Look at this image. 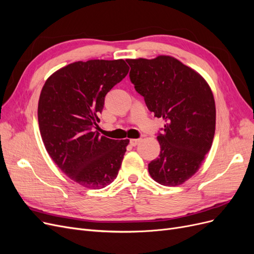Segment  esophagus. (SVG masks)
Here are the masks:
<instances>
[{"label":"esophagus","instance_id":"obj_1","mask_svg":"<svg viewBox=\"0 0 254 254\" xmlns=\"http://www.w3.org/2000/svg\"><path fill=\"white\" fill-rule=\"evenodd\" d=\"M140 142H141V139H131V140H130V144H131L132 146L137 145Z\"/></svg>","mask_w":254,"mask_h":254}]
</instances>
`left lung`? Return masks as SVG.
Masks as SVG:
<instances>
[{
	"label": "left lung",
	"mask_w": 254,
	"mask_h": 254,
	"mask_svg": "<svg viewBox=\"0 0 254 254\" xmlns=\"http://www.w3.org/2000/svg\"><path fill=\"white\" fill-rule=\"evenodd\" d=\"M134 89L155 117L165 121L159 158L148 164L156 182L180 186L201 166L215 133L212 90L200 74L171 56L127 59Z\"/></svg>",
	"instance_id": "8db88e82"
}]
</instances>
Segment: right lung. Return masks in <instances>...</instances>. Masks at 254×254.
I'll use <instances>...</instances> for the list:
<instances>
[{"label": "right lung", "instance_id": "obj_1", "mask_svg": "<svg viewBox=\"0 0 254 254\" xmlns=\"http://www.w3.org/2000/svg\"><path fill=\"white\" fill-rule=\"evenodd\" d=\"M129 72L123 59L67 64L45 81L38 122L45 149L68 178L88 189H103L119 174L129 140L94 131L105 96Z\"/></svg>", "mask_w": 254, "mask_h": 254}]
</instances>
